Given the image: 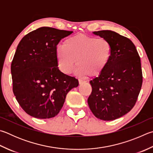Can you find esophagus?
<instances>
[{"label":"esophagus","instance_id":"esophagus-1","mask_svg":"<svg viewBox=\"0 0 153 153\" xmlns=\"http://www.w3.org/2000/svg\"><path fill=\"white\" fill-rule=\"evenodd\" d=\"M78 81H79V84H82L83 83H85L86 82V81H85V80H83L82 79H79Z\"/></svg>","mask_w":153,"mask_h":153}]
</instances>
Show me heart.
I'll use <instances>...</instances> for the list:
<instances>
[{
    "mask_svg": "<svg viewBox=\"0 0 153 153\" xmlns=\"http://www.w3.org/2000/svg\"><path fill=\"white\" fill-rule=\"evenodd\" d=\"M112 55V47L107 39L79 33L65 39L63 47L56 50L60 70L65 74L73 71L76 62L77 71L82 76H97L106 68Z\"/></svg>",
    "mask_w": 153,
    "mask_h": 153,
    "instance_id": "1",
    "label": "heart"
}]
</instances>
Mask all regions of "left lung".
Wrapping results in <instances>:
<instances>
[{
    "instance_id": "obj_1",
    "label": "left lung",
    "mask_w": 153,
    "mask_h": 153,
    "mask_svg": "<svg viewBox=\"0 0 153 153\" xmlns=\"http://www.w3.org/2000/svg\"><path fill=\"white\" fill-rule=\"evenodd\" d=\"M93 33L109 41L112 55L106 69L90 82L92 91L88 104L96 118L113 120L130 112L137 102L143 84L140 58L128 38L109 30Z\"/></svg>"
}]
</instances>
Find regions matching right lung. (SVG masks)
I'll list each match as a JSON object with an SVG mask.
<instances>
[{"instance_id": "right-lung-1", "label": "right lung", "mask_w": 153, "mask_h": 153, "mask_svg": "<svg viewBox=\"0 0 153 153\" xmlns=\"http://www.w3.org/2000/svg\"><path fill=\"white\" fill-rule=\"evenodd\" d=\"M73 31L43 27L21 40L11 63L13 90L18 103L33 117H55L78 80L57 67V45Z\"/></svg>"}]
</instances>
